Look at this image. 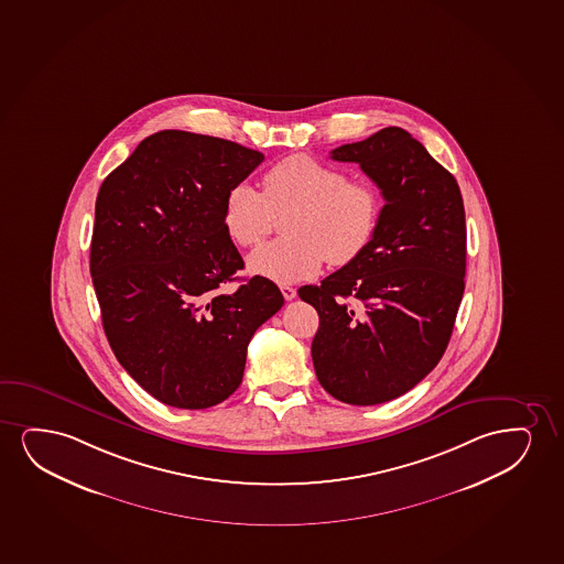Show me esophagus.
Instances as JSON below:
<instances>
[{"label":"esophagus","mask_w":564,"mask_h":564,"mask_svg":"<svg viewBox=\"0 0 564 564\" xmlns=\"http://www.w3.org/2000/svg\"><path fill=\"white\" fill-rule=\"evenodd\" d=\"M281 293L285 296V301H294L296 299V289L291 285H281Z\"/></svg>","instance_id":"34e87169"}]
</instances>
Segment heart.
<instances>
[{
    "label": "heart",
    "instance_id": "b5f03b06",
    "mask_svg": "<svg viewBox=\"0 0 564 564\" xmlns=\"http://www.w3.org/2000/svg\"><path fill=\"white\" fill-rule=\"evenodd\" d=\"M381 214L373 185L348 180L343 170L310 154H291L262 177V193L249 183L227 191L221 221L229 239L254 249L283 218V239L249 257V270L279 283L314 278L329 260L343 265L358 258Z\"/></svg>",
    "mask_w": 564,
    "mask_h": 564
}]
</instances>
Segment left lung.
Listing matches in <instances>:
<instances>
[{"instance_id": "8db88e82", "label": "left lung", "mask_w": 564, "mask_h": 564, "mask_svg": "<svg viewBox=\"0 0 564 564\" xmlns=\"http://www.w3.org/2000/svg\"><path fill=\"white\" fill-rule=\"evenodd\" d=\"M330 159L358 162L384 206L364 252L299 296L319 314V384L340 402L375 405L423 381L446 351L465 291V208L455 177L402 128Z\"/></svg>"}]
</instances>
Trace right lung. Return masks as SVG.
<instances>
[{
	"label": "right lung",
	"mask_w": 564,
	"mask_h": 564,
	"mask_svg": "<svg viewBox=\"0 0 564 564\" xmlns=\"http://www.w3.org/2000/svg\"><path fill=\"white\" fill-rule=\"evenodd\" d=\"M263 161L213 135L162 130L105 177L89 271L120 366L159 402L206 410L242 381L250 338L285 304L245 268L221 221L227 191Z\"/></svg>",
	"instance_id": "obj_1"
}]
</instances>
